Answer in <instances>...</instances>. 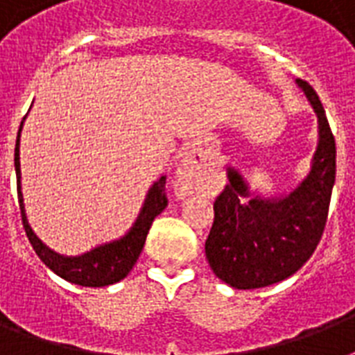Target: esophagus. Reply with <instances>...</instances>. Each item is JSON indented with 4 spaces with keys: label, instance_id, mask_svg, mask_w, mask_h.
I'll use <instances>...</instances> for the list:
<instances>
[{
    "label": "esophagus",
    "instance_id": "obj_1",
    "mask_svg": "<svg viewBox=\"0 0 355 355\" xmlns=\"http://www.w3.org/2000/svg\"><path fill=\"white\" fill-rule=\"evenodd\" d=\"M200 173H202V158L195 153L186 156L177 178V193L188 195L189 191H193L199 184Z\"/></svg>",
    "mask_w": 355,
    "mask_h": 355
}]
</instances>
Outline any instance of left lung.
Listing matches in <instances>:
<instances>
[{"label": "left lung", "mask_w": 355, "mask_h": 355, "mask_svg": "<svg viewBox=\"0 0 355 355\" xmlns=\"http://www.w3.org/2000/svg\"><path fill=\"white\" fill-rule=\"evenodd\" d=\"M319 118V145L304 182L284 199H250L241 175L228 169V184L214 202V225L205 250L219 280L236 289L272 286L302 267L324 232L336 182V138L317 92L302 79Z\"/></svg>", "instance_id": "obj_1"}]
</instances>
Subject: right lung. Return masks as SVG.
Wrapping results in <instances>:
<instances>
[{
  "label": "right lung",
  "instance_id": "right-lung-1",
  "mask_svg": "<svg viewBox=\"0 0 355 355\" xmlns=\"http://www.w3.org/2000/svg\"><path fill=\"white\" fill-rule=\"evenodd\" d=\"M24 125V121H21ZM19 132L16 139V149H14V166H16V184H18V202L19 211H21V223H24L25 234L29 237L31 245L38 254V258L49 267V269L58 275L64 280L77 284L85 287H105L110 284L123 280L130 272V269L139 258V252L145 245V237L149 234V228L155 221V217L164 211L167 206L166 195V177H160L158 182L149 189L145 205L139 211V217L130 228V232L119 241L108 243L103 247H97L90 252L77 256V258H64L60 254H55L51 248H47L44 243L35 236L31 230L27 217L24 210V197L19 191Z\"/></svg>",
  "mask_w": 355,
  "mask_h": 355
}]
</instances>
